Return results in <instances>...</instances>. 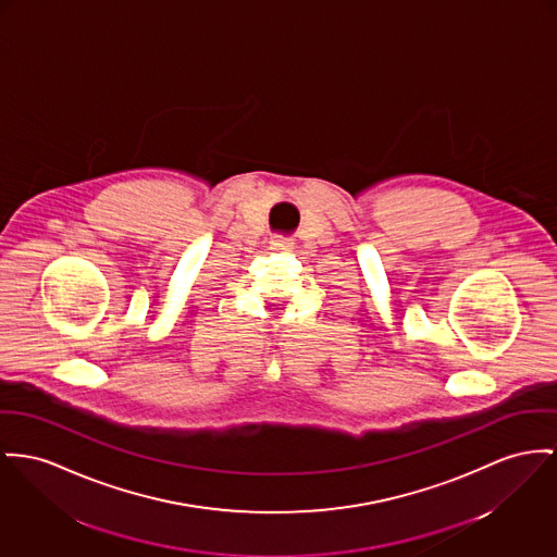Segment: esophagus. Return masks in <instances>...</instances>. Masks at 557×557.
I'll return each instance as SVG.
<instances>
[{"label":"esophagus","mask_w":557,"mask_h":557,"mask_svg":"<svg viewBox=\"0 0 557 557\" xmlns=\"http://www.w3.org/2000/svg\"><path fill=\"white\" fill-rule=\"evenodd\" d=\"M270 249H274V251H292L294 249V238H287V236H274L272 240H270Z\"/></svg>","instance_id":"esophagus-1"}]
</instances>
